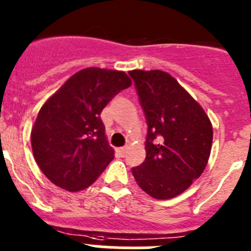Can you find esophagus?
Instances as JSON below:
<instances>
[{"mask_svg":"<svg viewBox=\"0 0 251 251\" xmlns=\"http://www.w3.org/2000/svg\"><path fill=\"white\" fill-rule=\"evenodd\" d=\"M117 151H118V153L121 154L122 157H124V155H126V153H127V148H126V147H122V148L117 149Z\"/></svg>","mask_w":251,"mask_h":251,"instance_id":"esophagus-1","label":"esophagus"}]
</instances>
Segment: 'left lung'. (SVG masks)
I'll use <instances>...</instances> for the list:
<instances>
[{
    "instance_id": "left-lung-1",
    "label": "left lung",
    "mask_w": 251,
    "mask_h": 251,
    "mask_svg": "<svg viewBox=\"0 0 251 251\" xmlns=\"http://www.w3.org/2000/svg\"><path fill=\"white\" fill-rule=\"evenodd\" d=\"M129 75L148 124L146 160L133 168V176L151 197L171 199L205 169L213 126L201 105L169 73L134 70Z\"/></svg>"
}]
</instances>
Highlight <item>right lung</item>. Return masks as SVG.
Segmentation results:
<instances>
[{
  "instance_id": "add662e5",
  "label": "right lung",
  "mask_w": 251,
  "mask_h": 251,
  "mask_svg": "<svg viewBox=\"0 0 251 251\" xmlns=\"http://www.w3.org/2000/svg\"><path fill=\"white\" fill-rule=\"evenodd\" d=\"M130 84L122 71L84 68L42 105L32 127V151L42 173L57 187L86 189L112 162L114 151L100 113Z\"/></svg>"
}]
</instances>
